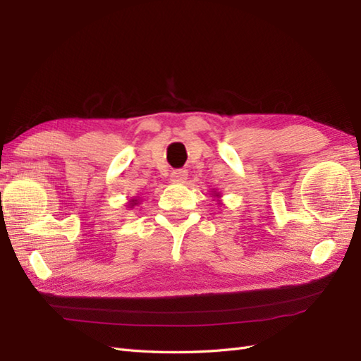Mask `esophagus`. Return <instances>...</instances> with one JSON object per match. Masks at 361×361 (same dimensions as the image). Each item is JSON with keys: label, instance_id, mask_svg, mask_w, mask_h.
<instances>
[{"label": "esophagus", "instance_id": "34e87169", "mask_svg": "<svg viewBox=\"0 0 361 361\" xmlns=\"http://www.w3.org/2000/svg\"><path fill=\"white\" fill-rule=\"evenodd\" d=\"M186 176H188V172L183 171V169H176V171H172V173H171V178H172V181H175V183L185 181Z\"/></svg>", "mask_w": 361, "mask_h": 361}]
</instances>
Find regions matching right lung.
I'll list each match as a JSON object with an SVG mask.
<instances>
[{
    "label": "right lung",
    "mask_w": 361,
    "mask_h": 361,
    "mask_svg": "<svg viewBox=\"0 0 361 361\" xmlns=\"http://www.w3.org/2000/svg\"><path fill=\"white\" fill-rule=\"evenodd\" d=\"M133 202H135V200H133ZM132 204H135V203H132Z\"/></svg>",
    "instance_id": "obj_1"
}]
</instances>
